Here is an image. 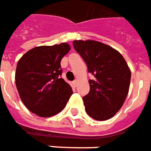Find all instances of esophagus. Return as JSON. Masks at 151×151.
Listing matches in <instances>:
<instances>
[{
    "label": "esophagus",
    "mask_w": 151,
    "mask_h": 151,
    "mask_svg": "<svg viewBox=\"0 0 151 151\" xmlns=\"http://www.w3.org/2000/svg\"><path fill=\"white\" fill-rule=\"evenodd\" d=\"M77 83H78L77 80H76V81H73V84H74V86H75V87H76V85H77Z\"/></svg>",
    "instance_id": "esophagus-1"
}]
</instances>
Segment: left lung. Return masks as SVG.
Listing matches in <instances>:
<instances>
[{
  "mask_svg": "<svg viewBox=\"0 0 151 151\" xmlns=\"http://www.w3.org/2000/svg\"><path fill=\"white\" fill-rule=\"evenodd\" d=\"M73 46L94 76L90 90L83 98L85 111L98 121L112 118L129 93L131 70L122 54L114 48L93 40H76Z\"/></svg>",
  "mask_w": 151,
  "mask_h": 151,
  "instance_id": "8db88e82",
  "label": "left lung"
}]
</instances>
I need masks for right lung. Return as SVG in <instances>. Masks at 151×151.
<instances>
[{"label": "right lung", "mask_w": 151, "mask_h": 151, "mask_svg": "<svg viewBox=\"0 0 151 151\" xmlns=\"http://www.w3.org/2000/svg\"><path fill=\"white\" fill-rule=\"evenodd\" d=\"M70 50L69 44L42 45L28 50L19 60L15 84L22 103L40 117L62 111L73 93L63 78L61 60Z\"/></svg>", "instance_id": "1"}]
</instances>
